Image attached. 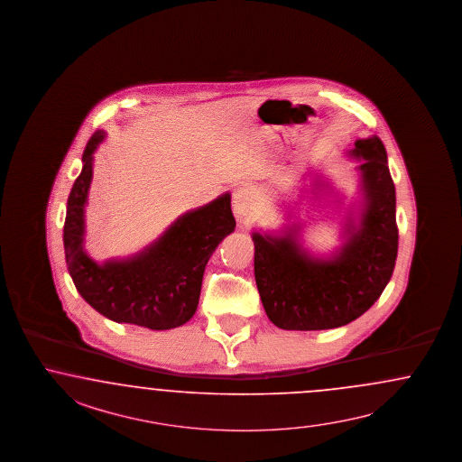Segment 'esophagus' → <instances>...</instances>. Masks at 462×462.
I'll list each match as a JSON object with an SVG mask.
<instances>
[{"instance_id":"34e87169","label":"esophagus","mask_w":462,"mask_h":462,"mask_svg":"<svg viewBox=\"0 0 462 462\" xmlns=\"http://www.w3.org/2000/svg\"><path fill=\"white\" fill-rule=\"evenodd\" d=\"M250 208H252V192L248 187L241 185L233 194V212L236 217L241 219V217L248 216Z\"/></svg>"}]
</instances>
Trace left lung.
Segmentation results:
<instances>
[{
    "label": "left lung",
    "instance_id": "8db88e82",
    "mask_svg": "<svg viewBox=\"0 0 462 462\" xmlns=\"http://www.w3.org/2000/svg\"><path fill=\"white\" fill-rule=\"evenodd\" d=\"M360 208L348 210L342 245L327 256L302 246V226L279 233L254 231V281L268 319L282 329H329L365 313L391 281L398 256L396 190L386 148L377 135L357 139ZM313 185L329 190L314 179Z\"/></svg>",
    "mask_w": 462,
    "mask_h": 462
}]
</instances>
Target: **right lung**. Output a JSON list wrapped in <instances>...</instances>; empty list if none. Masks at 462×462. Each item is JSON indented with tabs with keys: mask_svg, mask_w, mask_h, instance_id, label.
I'll list each match as a JSON object with an SVG mask.
<instances>
[{
	"mask_svg": "<svg viewBox=\"0 0 462 462\" xmlns=\"http://www.w3.org/2000/svg\"><path fill=\"white\" fill-rule=\"evenodd\" d=\"M105 135V131H97L89 137L81 173L68 197L62 239L69 275L81 298L116 323L149 329L181 327L197 311L208 258L236 227L231 195L226 192L185 212L141 252L100 263L85 248V208L93 179V152Z\"/></svg>",
	"mask_w": 462,
	"mask_h": 462,
	"instance_id": "1",
	"label": "right lung"
}]
</instances>
